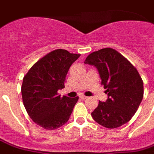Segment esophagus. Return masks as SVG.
Segmentation results:
<instances>
[{"instance_id":"34e87169","label":"esophagus","mask_w":154,"mask_h":154,"mask_svg":"<svg viewBox=\"0 0 154 154\" xmlns=\"http://www.w3.org/2000/svg\"><path fill=\"white\" fill-rule=\"evenodd\" d=\"M80 98L82 99V100H85V99L88 98V97H87L86 96H84V95H81V96H80Z\"/></svg>"}]
</instances>
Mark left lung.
Wrapping results in <instances>:
<instances>
[{
  "mask_svg": "<svg viewBox=\"0 0 154 154\" xmlns=\"http://www.w3.org/2000/svg\"><path fill=\"white\" fill-rule=\"evenodd\" d=\"M85 64L96 67L108 95L107 100L99 101L98 106L91 112L94 121L109 129L127 123L143 98V82L136 68L110 48L90 53Z\"/></svg>",
  "mask_w": 154,
  "mask_h": 154,
  "instance_id": "left-lung-1",
  "label": "left lung"
}]
</instances>
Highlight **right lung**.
Wrapping results in <instances>:
<instances>
[{"instance_id":"obj_1","label":"right lung","mask_w":154,"mask_h":154,"mask_svg":"<svg viewBox=\"0 0 154 154\" xmlns=\"http://www.w3.org/2000/svg\"><path fill=\"white\" fill-rule=\"evenodd\" d=\"M80 54L65 49L48 53L32 65L23 78L21 94L28 114L45 129H55L69 121L78 97L70 98L57 94L65 87L70 66Z\"/></svg>"}]
</instances>
